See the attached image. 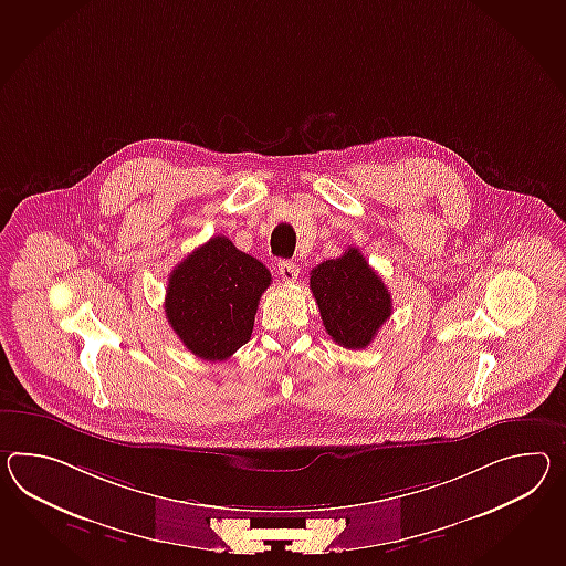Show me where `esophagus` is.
<instances>
[{
	"instance_id": "34e87169",
	"label": "esophagus",
	"mask_w": 566,
	"mask_h": 566,
	"mask_svg": "<svg viewBox=\"0 0 566 566\" xmlns=\"http://www.w3.org/2000/svg\"><path fill=\"white\" fill-rule=\"evenodd\" d=\"M277 272L284 282H294L298 277V265L292 262L277 263Z\"/></svg>"
}]
</instances>
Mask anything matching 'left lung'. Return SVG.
<instances>
[{"instance_id": "1", "label": "left lung", "mask_w": 566, "mask_h": 566, "mask_svg": "<svg viewBox=\"0 0 566 566\" xmlns=\"http://www.w3.org/2000/svg\"><path fill=\"white\" fill-rule=\"evenodd\" d=\"M311 292L325 332L347 349L368 347L392 313V298L382 277L356 248L313 268Z\"/></svg>"}]
</instances>
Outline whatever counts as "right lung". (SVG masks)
Wrapping results in <instances>:
<instances>
[{"mask_svg":"<svg viewBox=\"0 0 566 566\" xmlns=\"http://www.w3.org/2000/svg\"><path fill=\"white\" fill-rule=\"evenodd\" d=\"M270 270L239 251L227 237H212L181 260L167 282L166 317L193 356L222 361L248 344Z\"/></svg>","mask_w":566,"mask_h":566,"instance_id":"obj_1","label":"right lung"}]
</instances>
